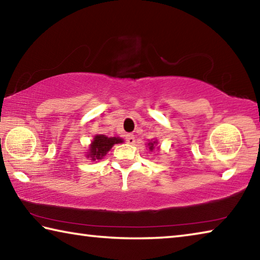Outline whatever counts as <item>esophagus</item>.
Wrapping results in <instances>:
<instances>
[{
  "mask_svg": "<svg viewBox=\"0 0 260 260\" xmlns=\"http://www.w3.org/2000/svg\"><path fill=\"white\" fill-rule=\"evenodd\" d=\"M126 142L128 144H134L135 143V136L133 134H126Z\"/></svg>",
  "mask_w": 260,
  "mask_h": 260,
  "instance_id": "esophagus-1",
  "label": "esophagus"
}]
</instances>
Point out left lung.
Returning a JSON list of instances; mask_svg holds the SVG:
<instances>
[{
  "mask_svg": "<svg viewBox=\"0 0 260 260\" xmlns=\"http://www.w3.org/2000/svg\"><path fill=\"white\" fill-rule=\"evenodd\" d=\"M147 144H148V148H149V150H150V151H153V150H155V149H158V150H159V147H158V141L157 140L149 141V143H147Z\"/></svg>",
  "mask_w": 260,
  "mask_h": 260,
  "instance_id": "1",
  "label": "left lung"
}]
</instances>
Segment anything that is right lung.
I'll use <instances>...</instances> for the list:
<instances>
[{
	"mask_svg": "<svg viewBox=\"0 0 260 260\" xmlns=\"http://www.w3.org/2000/svg\"><path fill=\"white\" fill-rule=\"evenodd\" d=\"M124 140L120 139L119 136H112V138H108L103 134H98L94 136L93 141L89 144L88 151L86 153V157L89 158L90 160H101L102 158L107 155V153L111 150V148L114 144L122 143Z\"/></svg>",
	"mask_w": 260,
	"mask_h": 260,
	"instance_id": "right-lung-1",
	"label": "right lung"
}]
</instances>
